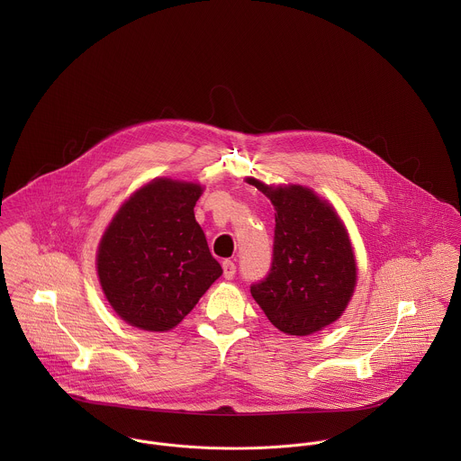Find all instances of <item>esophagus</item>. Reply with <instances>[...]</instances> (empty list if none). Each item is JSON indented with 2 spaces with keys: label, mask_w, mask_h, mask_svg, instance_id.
Wrapping results in <instances>:
<instances>
[{
  "label": "esophagus",
  "mask_w": 461,
  "mask_h": 461,
  "mask_svg": "<svg viewBox=\"0 0 461 461\" xmlns=\"http://www.w3.org/2000/svg\"><path fill=\"white\" fill-rule=\"evenodd\" d=\"M221 267H223V276H225L227 280L234 278V275H236V264H234V261L225 259V261L221 263Z\"/></svg>",
  "instance_id": "34e87169"
}]
</instances>
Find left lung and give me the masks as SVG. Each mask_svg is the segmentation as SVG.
<instances>
[{"instance_id": "1", "label": "left lung", "mask_w": 461, "mask_h": 461, "mask_svg": "<svg viewBox=\"0 0 461 461\" xmlns=\"http://www.w3.org/2000/svg\"><path fill=\"white\" fill-rule=\"evenodd\" d=\"M275 205L271 267L250 285L276 329L311 335L346 309L357 282L348 232L327 202L303 186L269 188L250 179Z\"/></svg>"}]
</instances>
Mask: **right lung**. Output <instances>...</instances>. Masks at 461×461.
Masks as SVG:
<instances>
[{"mask_svg":"<svg viewBox=\"0 0 461 461\" xmlns=\"http://www.w3.org/2000/svg\"><path fill=\"white\" fill-rule=\"evenodd\" d=\"M200 194L194 183L156 179L119 209L101 240L103 291L136 329H174L223 273L195 220Z\"/></svg>","mask_w":461,"mask_h":461,"instance_id":"add662e5","label":"right lung"}]
</instances>
